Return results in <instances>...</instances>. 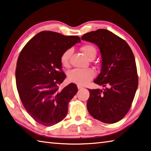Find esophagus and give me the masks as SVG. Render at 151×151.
Segmentation results:
<instances>
[{
    "mask_svg": "<svg viewBox=\"0 0 151 151\" xmlns=\"http://www.w3.org/2000/svg\"><path fill=\"white\" fill-rule=\"evenodd\" d=\"M77 88H78V90H79V89L83 88V87H82L81 86H80V85H78V84H77Z\"/></svg>",
    "mask_w": 151,
    "mask_h": 151,
    "instance_id": "obj_1",
    "label": "esophagus"
}]
</instances>
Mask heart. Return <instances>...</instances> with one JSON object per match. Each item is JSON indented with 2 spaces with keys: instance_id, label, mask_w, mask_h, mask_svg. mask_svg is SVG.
<instances>
[{
  "instance_id": "heart-1",
  "label": "heart",
  "mask_w": 151,
  "mask_h": 151,
  "mask_svg": "<svg viewBox=\"0 0 151 151\" xmlns=\"http://www.w3.org/2000/svg\"><path fill=\"white\" fill-rule=\"evenodd\" d=\"M81 50L88 59L96 57L97 50L95 46L92 44H84L81 47ZM73 54V49L68 48L63 52L61 58V63L65 67L69 65L70 57ZM94 71L91 68H75L71 70L68 74V78L69 81L78 85H84L94 78Z\"/></svg>"
}]
</instances>
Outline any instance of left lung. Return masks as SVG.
Returning a JSON list of instances; mask_svg holds the SVG:
<instances>
[{
  "label": "left lung",
  "instance_id": "left-lung-1",
  "mask_svg": "<svg viewBox=\"0 0 151 151\" xmlns=\"http://www.w3.org/2000/svg\"><path fill=\"white\" fill-rule=\"evenodd\" d=\"M81 40L96 44L102 58V70L94 83L104 90L88 89L89 114L99 121L114 123L129 110L138 87L135 57L122 38L106 29L84 34Z\"/></svg>",
  "mask_w": 151,
  "mask_h": 151
}]
</instances>
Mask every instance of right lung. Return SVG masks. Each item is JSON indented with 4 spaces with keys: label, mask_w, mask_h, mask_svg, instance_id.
<instances>
[{
    "label": "right lung",
    "mask_w": 151,
    "mask_h": 151,
    "mask_svg": "<svg viewBox=\"0 0 151 151\" xmlns=\"http://www.w3.org/2000/svg\"><path fill=\"white\" fill-rule=\"evenodd\" d=\"M81 39L76 35L42 31L33 37L21 51L16 68V83L24 108L37 123L52 126L68 113V104L78 91L70 83L59 89L66 75L61 55Z\"/></svg>",
    "instance_id": "add662e5"
}]
</instances>
